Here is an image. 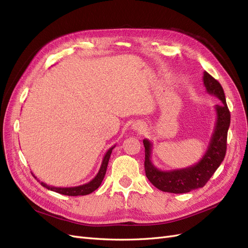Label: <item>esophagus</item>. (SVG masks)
I'll return each mask as SVG.
<instances>
[{"instance_id": "esophagus-1", "label": "esophagus", "mask_w": 248, "mask_h": 248, "mask_svg": "<svg viewBox=\"0 0 248 248\" xmlns=\"http://www.w3.org/2000/svg\"><path fill=\"white\" fill-rule=\"evenodd\" d=\"M132 129L137 130V131H144L145 130V124L140 122V121H138L132 125Z\"/></svg>"}]
</instances>
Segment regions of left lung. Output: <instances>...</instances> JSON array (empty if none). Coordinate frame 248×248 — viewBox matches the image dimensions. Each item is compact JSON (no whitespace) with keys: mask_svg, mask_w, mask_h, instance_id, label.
Here are the masks:
<instances>
[{"mask_svg":"<svg viewBox=\"0 0 248 248\" xmlns=\"http://www.w3.org/2000/svg\"><path fill=\"white\" fill-rule=\"evenodd\" d=\"M202 81L206 91L218 98L221 103L215 106L216 122L214 131L206 153L194 166L172 170H161L157 169L152 160V142L145 139V171L146 176L156 188L170 193H185L204 187L208 180L218 169L227 152L228 130L231 123V114L227 106L221 85L208 72H204Z\"/></svg>","mask_w":248,"mask_h":248,"instance_id":"left-lung-1","label":"left lung"}]
</instances>
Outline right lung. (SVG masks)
I'll return each instance as SVG.
<instances>
[{"mask_svg":"<svg viewBox=\"0 0 248 248\" xmlns=\"http://www.w3.org/2000/svg\"><path fill=\"white\" fill-rule=\"evenodd\" d=\"M114 148H115V146H112L111 148H109L108 150V152L106 153V155H104L103 159H102L101 167L99 169V171L97 172V175L95 176L94 179H92L91 181L86 183V184H82V185H79V186H74V187H55V186L47 185L46 183L40 182V180L37 179L34 175L33 176L37 180H38V181L41 183V185L43 187H46V188H47V189H49L51 191H55V192H58V193L64 194V196H71V197L87 196V194L92 193L94 190H96L100 186L104 176H106L109 157H110V154L112 152V149H114Z\"/></svg>","mask_w":248,"mask_h":248,"instance_id":"obj_1","label":"right lung"}]
</instances>
